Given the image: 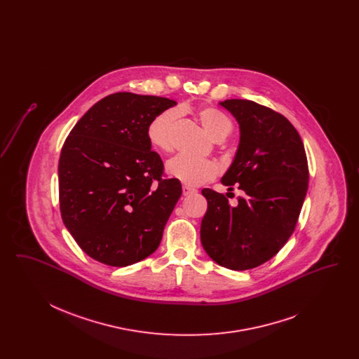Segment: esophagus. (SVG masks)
<instances>
[{
  "label": "esophagus",
  "instance_id": "esophagus-1",
  "mask_svg": "<svg viewBox=\"0 0 359 359\" xmlns=\"http://www.w3.org/2000/svg\"><path fill=\"white\" fill-rule=\"evenodd\" d=\"M195 192H196V189H195V188L188 187V186H183V195H184V196L191 195V194H195Z\"/></svg>",
  "mask_w": 359,
  "mask_h": 359
}]
</instances>
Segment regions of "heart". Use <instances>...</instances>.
<instances>
[{
    "mask_svg": "<svg viewBox=\"0 0 359 359\" xmlns=\"http://www.w3.org/2000/svg\"><path fill=\"white\" fill-rule=\"evenodd\" d=\"M198 116L205 132L214 140H224L231 133L233 123L222 111L214 107H205L199 111ZM177 117V109H167L158 113L149 122L147 135L154 148L164 152L171 149L172 128ZM165 171L172 179H176L189 187H196L214 179L218 173V165L208 158H196L187 154H177L167 163Z\"/></svg>",
    "mask_w": 359,
    "mask_h": 359,
    "instance_id": "heart-1",
    "label": "heart"
}]
</instances>
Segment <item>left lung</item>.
<instances>
[{
  "label": "left lung",
  "mask_w": 359,
  "mask_h": 359,
  "mask_svg": "<svg viewBox=\"0 0 359 359\" xmlns=\"http://www.w3.org/2000/svg\"><path fill=\"white\" fill-rule=\"evenodd\" d=\"M219 104L239 126L238 148L221 182L238 184L243 196L230 205L222 194L202 189L207 211L201 242L218 265L246 271L271 259L292 236L307 195V157L284 116L246 100Z\"/></svg>",
  "instance_id": "obj_1"
}]
</instances>
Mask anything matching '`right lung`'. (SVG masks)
<instances>
[{
  "label": "right lung",
  "instance_id": "obj_1",
  "mask_svg": "<svg viewBox=\"0 0 359 359\" xmlns=\"http://www.w3.org/2000/svg\"><path fill=\"white\" fill-rule=\"evenodd\" d=\"M177 104L154 95L116 93L86 111L59 158V198L65 226L86 255L110 266L151 256L182 195L164 179L147 129Z\"/></svg>",
  "mask_w": 359,
  "mask_h": 359
}]
</instances>
